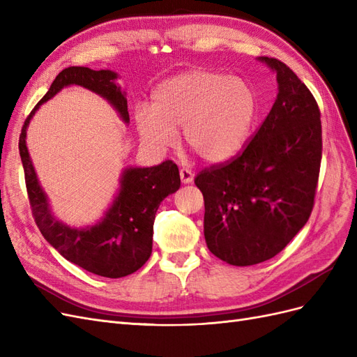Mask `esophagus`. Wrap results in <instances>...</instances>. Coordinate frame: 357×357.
<instances>
[{"instance_id":"esophagus-1","label":"esophagus","mask_w":357,"mask_h":357,"mask_svg":"<svg viewBox=\"0 0 357 357\" xmlns=\"http://www.w3.org/2000/svg\"><path fill=\"white\" fill-rule=\"evenodd\" d=\"M180 178H181V183L189 185V183L193 181V172L189 168H181L180 169Z\"/></svg>"}]
</instances>
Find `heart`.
<instances>
[{
  "mask_svg": "<svg viewBox=\"0 0 357 357\" xmlns=\"http://www.w3.org/2000/svg\"><path fill=\"white\" fill-rule=\"evenodd\" d=\"M257 100L241 79L210 70H190L159 83L152 105L138 107V134L150 147L165 150L176 143V129L207 162L219 164L244 147L256 117Z\"/></svg>",
  "mask_w": 357,
  "mask_h": 357,
  "instance_id": "obj_1",
  "label": "heart"
}]
</instances>
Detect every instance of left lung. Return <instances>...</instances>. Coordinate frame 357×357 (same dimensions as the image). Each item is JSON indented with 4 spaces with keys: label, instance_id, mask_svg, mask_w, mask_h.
Segmentation results:
<instances>
[{
    "label": "left lung",
    "instance_id": "obj_1",
    "mask_svg": "<svg viewBox=\"0 0 357 357\" xmlns=\"http://www.w3.org/2000/svg\"><path fill=\"white\" fill-rule=\"evenodd\" d=\"M278 95L250 142L231 160L202 169L204 235L210 252L235 266L274 257L304 228L321 162L320 110L307 86L275 58Z\"/></svg>",
    "mask_w": 357,
    "mask_h": 357
}]
</instances>
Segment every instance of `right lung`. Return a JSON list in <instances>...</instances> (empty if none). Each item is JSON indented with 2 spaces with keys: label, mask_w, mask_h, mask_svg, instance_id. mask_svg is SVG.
Segmentation results:
<instances>
[{
  "label": "right lung",
  "mask_w": 357,
  "mask_h": 357,
  "mask_svg": "<svg viewBox=\"0 0 357 357\" xmlns=\"http://www.w3.org/2000/svg\"><path fill=\"white\" fill-rule=\"evenodd\" d=\"M116 79L117 74L110 70L95 71L86 67L62 70L26 117L19 137L26 192L40 232L67 261L109 278L135 273L152 255L155 214L160 202L180 188L177 165L172 160H165L156 167L126 168L121 178V189L104 218L89 228H70L50 213L47 197L40 186L26 149V128L38 107L70 84H79L101 95L128 123V101L121 86L114 83Z\"/></svg>",
  "instance_id": "obj_1"
}]
</instances>
